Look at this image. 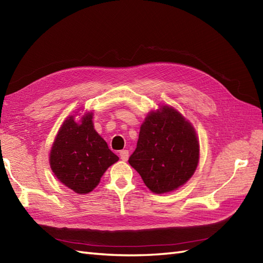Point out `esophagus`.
<instances>
[{"mask_svg": "<svg viewBox=\"0 0 263 263\" xmlns=\"http://www.w3.org/2000/svg\"><path fill=\"white\" fill-rule=\"evenodd\" d=\"M120 158L122 161H126L127 159H129V151H127V150L120 151Z\"/></svg>", "mask_w": 263, "mask_h": 263, "instance_id": "esophagus-1", "label": "esophagus"}]
</instances>
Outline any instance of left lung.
Instances as JSON below:
<instances>
[{
    "label": "left lung",
    "instance_id": "left-lung-1",
    "mask_svg": "<svg viewBox=\"0 0 263 263\" xmlns=\"http://www.w3.org/2000/svg\"><path fill=\"white\" fill-rule=\"evenodd\" d=\"M200 145L193 125L174 107L161 105L141 124L129 159L144 184L157 194L177 190L196 172Z\"/></svg>",
    "mask_w": 263,
    "mask_h": 263
}]
</instances>
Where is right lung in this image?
Listing matches in <instances>:
<instances>
[{
    "label": "right lung",
    "instance_id": "right-lung-1",
    "mask_svg": "<svg viewBox=\"0 0 263 263\" xmlns=\"http://www.w3.org/2000/svg\"><path fill=\"white\" fill-rule=\"evenodd\" d=\"M67 117L50 151V166L57 179L79 194L93 191L107 167L119 160L103 138L94 130L93 112L76 121Z\"/></svg>",
    "mask_w": 263,
    "mask_h": 263
}]
</instances>
